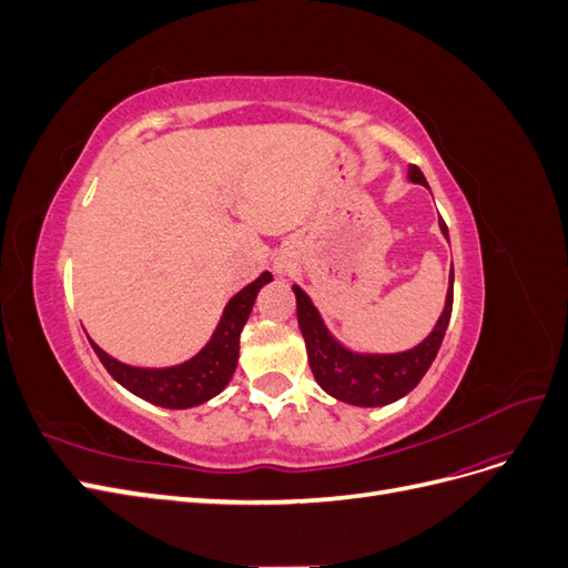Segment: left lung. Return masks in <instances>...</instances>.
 I'll return each instance as SVG.
<instances>
[{
    "mask_svg": "<svg viewBox=\"0 0 568 568\" xmlns=\"http://www.w3.org/2000/svg\"><path fill=\"white\" fill-rule=\"evenodd\" d=\"M407 178L412 184H422L428 189V182L417 165L407 168ZM438 227L443 236L450 242L448 227L443 217H438ZM453 284L455 274L450 267L448 294H445V305L434 329L428 332L424 341L400 353H359L353 351L326 329V324L315 307L313 298L294 284L296 307H298V326L305 338L307 363L315 374V382L324 393L332 398L357 405V407H382L400 400L415 388L422 376L432 367L443 343L445 329L450 324L453 315Z\"/></svg>",
    "mask_w": 568,
    "mask_h": 568,
    "instance_id": "obj_1",
    "label": "left lung"
}]
</instances>
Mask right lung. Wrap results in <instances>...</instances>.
Wrapping results in <instances>:
<instances>
[{
  "instance_id": "add662e5",
  "label": "right lung",
  "mask_w": 568,
  "mask_h": 568,
  "mask_svg": "<svg viewBox=\"0 0 568 568\" xmlns=\"http://www.w3.org/2000/svg\"><path fill=\"white\" fill-rule=\"evenodd\" d=\"M272 282V274L263 272L261 277L246 284L239 294L230 298L220 315L215 332L209 343L180 365L170 367H136L120 363L106 351H101L90 338L97 357L113 379L151 405L168 409H189L209 403L217 393L225 390L232 382L239 363V336L253 311L257 291Z\"/></svg>"
}]
</instances>
